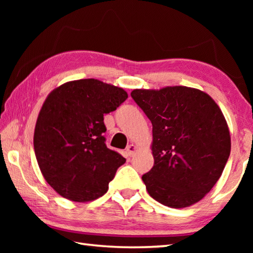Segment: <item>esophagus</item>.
Returning <instances> with one entry per match:
<instances>
[{
	"instance_id": "1",
	"label": "esophagus",
	"mask_w": 253,
	"mask_h": 253,
	"mask_svg": "<svg viewBox=\"0 0 253 253\" xmlns=\"http://www.w3.org/2000/svg\"><path fill=\"white\" fill-rule=\"evenodd\" d=\"M136 149H137V147L135 146L134 144H130V145H128V146H127V149H126V153H127V155H128V156H132V155H134V154H135Z\"/></svg>"
}]
</instances>
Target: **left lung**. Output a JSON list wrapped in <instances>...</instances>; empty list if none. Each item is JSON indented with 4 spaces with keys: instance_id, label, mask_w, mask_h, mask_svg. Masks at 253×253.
I'll list each match as a JSON object with an SVG mask.
<instances>
[{
    "instance_id": "1",
    "label": "left lung",
    "mask_w": 253,
    "mask_h": 253,
    "mask_svg": "<svg viewBox=\"0 0 253 253\" xmlns=\"http://www.w3.org/2000/svg\"><path fill=\"white\" fill-rule=\"evenodd\" d=\"M130 95L153 125L154 166L142 176L148 194L174 209L199 202L230 156V131L220 107L208 93L184 85L135 89Z\"/></svg>"
}]
</instances>
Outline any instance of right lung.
I'll return each mask as SVG.
<instances>
[{"label": "right lung", "instance_id": "add662e5", "mask_svg": "<svg viewBox=\"0 0 253 253\" xmlns=\"http://www.w3.org/2000/svg\"><path fill=\"white\" fill-rule=\"evenodd\" d=\"M127 98L123 88L97 79L69 81L49 93L33 145L41 173L58 194L88 202L106 193L126 160L106 146L104 115Z\"/></svg>", "mask_w": 253, "mask_h": 253}]
</instances>
